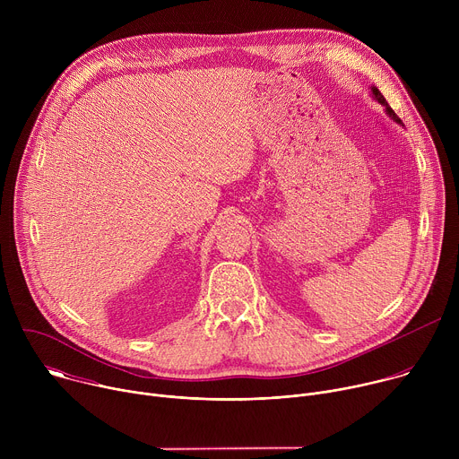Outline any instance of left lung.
<instances>
[{"mask_svg": "<svg viewBox=\"0 0 459 459\" xmlns=\"http://www.w3.org/2000/svg\"><path fill=\"white\" fill-rule=\"evenodd\" d=\"M372 94H374V98H376V100H377V101H379V103H381V105H383V107H385V108H386V112H388V114H390V116H392V117H394V119H396V121H400V119H398V116H396V112H394V110H392V108H390V105H388V103H386V100H385V98H383V94H381V92H379V91H377V89H376V87H372Z\"/></svg>", "mask_w": 459, "mask_h": 459, "instance_id": "obj_1", "label": "left lung"}]
</instances>
